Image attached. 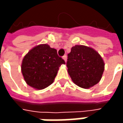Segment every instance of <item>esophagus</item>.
<instances>
[{"instance_id": "34e87169", "label": "esophagus", "mask_w": 123, "mask_h": 123, "mask_svg": "<svg viewBox=\"0 0 123 123\" xmlns=\"http://www.w3.org/2000/svg\"><path fill=\"white\" fill-rule=\"evenodd\" d=\"M62 58H63V60H64L65 61H67V56H66V55H65L62 57Z\"/></svg>"}]
</instances>
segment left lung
<instances>
[{
  "instance_id": "left-lung-1",
  "label": "left lung",
  "mask_w": 123,
  "mask_h": 123,
  "mask_svg": "<svg viewBox=\"0 0 123 123\" xmlns=\"http://www.w3.org/2000/svg\"><path fill=\"white\" fill-rule=\"evenodd\" d=\"M66 65L73 82L85 89L100 82L105 68V63L100 54L86 45L73 46L68 55Z\"/></svg>"
}]
</instances>
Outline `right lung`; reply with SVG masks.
<instances>
[{"mask_svg": "<svg viewBox=\"0 0 123 123\" xmlns=\"http://www.w3.org/2000/svg\"><path fill=\"white\" fill-rule=\"evenodd\" d=\"M62 64L65 62L58 55L56 49L47 44H40L32 48L25 55L22 61L21 71L28 86L42 90L53 83Z\"/></svg>", "mask_w": 123, "mask_h": 123, "instance_id": "obj_1", "label": "right lung"}]
</instances>
